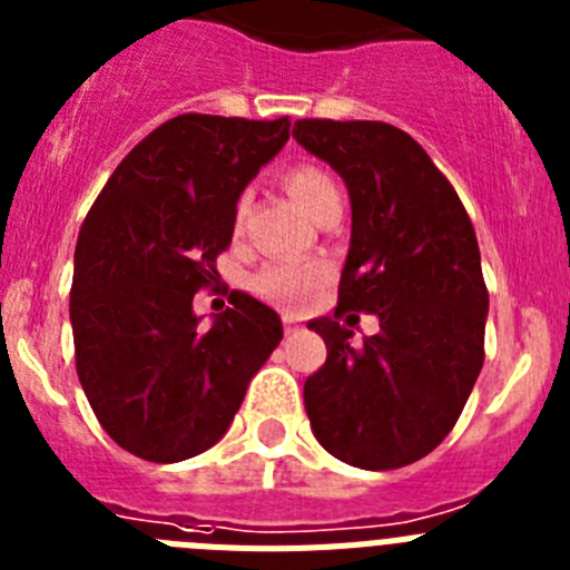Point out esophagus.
Returning <instances> with one entry per match:
<instances>
[{
	"mask_svg": "<svg viewBox=\"0 0 570 570\" xmlns=\"http://www.w3.org/2000/svg\"><path fill=\"white\" fill-rule=\"evenodd\" d=\"M282 325H285V331H288V334H296V331H299V320L291 314L282 316Z\"/></svg>",
	"mask_w": 570,
	"mask_h": 570,
	"instance_id": "esophagus-1",
	"label": "esophagus"
}]
</instances>
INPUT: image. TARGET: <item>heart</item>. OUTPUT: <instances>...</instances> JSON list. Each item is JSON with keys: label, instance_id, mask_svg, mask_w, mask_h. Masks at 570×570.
Instances as JSON below:
<instances>
[{"label": "heart", "instance_id": "heart-1", "mask_svg": "<svg viewBox=\"0 0 570 570\" xmlns=\"http://www.w3.org/2000/svg\"><path fill=\"white\" fill-rule=\"evenodd\" d=\"M285 190L288 196L299 205L305 214L316 216L328 205L340 203V190L336 183L322 168L311 163L291 165L282 176ZM328 279V268L320 265V262H291V259H276L268 262L265 268L256 271V276L250 279V288L256 291L265 299L276 302V305H285V308H302L308 305L320 288Z\"/></svg>", "mask_w": 570, "mask_h": 570}]
</instances>
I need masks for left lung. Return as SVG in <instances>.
<instances>
[{"instance_id":"obj_1","label":"left lung","mask_w":570,"mask_h":570,"mask_svg":"<svg viewBox=\"0 0 570 570\" xmlns=\"http://www.w3.org/2000/svg\"><path fill=\"white\" fill-rule=\"evenodd\" d=\"M294 139L342 176L351 199L340 305L308 322L328 347L305 382L311 431L347 465H411L456 425L485 360L476 234L456 190L405 130L299 119ZM345 309L381 320L360 348L338 325Z\"/></svg>"}]
</instances>
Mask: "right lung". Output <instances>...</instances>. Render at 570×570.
Returning a JSON list of instances; mask_svg holds the SVG:
<instances>
[{
    "label": "right lung",
    "mask_w": 570,
    "mask_h": 570,
    "mask_svg": "<svg viewBox=\"0 0 570 570\" xmlns=\"http://www.w3.org/2000/svg\"><path fill=\"white\" fill-rule=\"evenodd\" d=\"M288 130V116H176L125 156L85 216L70 288L77 374L99 425L139 460L216 445L279 345L265 302L236 291L203 328L194 294L219 279L242 190Z\"/></svg>",
    "instance_id": "1"
}]
</instances>
